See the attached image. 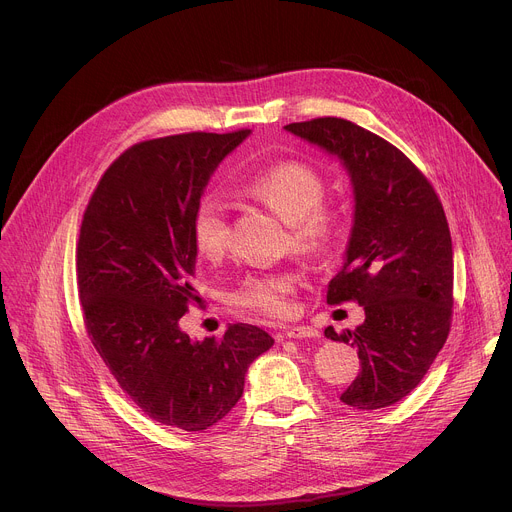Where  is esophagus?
Returning <instances> with one entry per match:
<instances>
[{
	"label": "esophagus",
	"mask_w": 512,
	"mask_h": 512,
	"mask_svg": "<svg viewBox=\"0 0 512 512\" xmlns=\"http://www.w3.org/2000/svg\"><path fill=\"white\" fill-rule=\"evenodd\" d=\"M320 332L314 326H291L285 328V338H318Z\"/></svg>",
	"instance_id": "obj_1"
}]
</instances>
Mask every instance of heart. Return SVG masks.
I'll list each match as a JSON object with an SVG mask.
<instances>
[{
  "label": "heart",
  "mask_w": 512,
  "mask_h": 512,
  "mask_svg": "<svg viewBox=\"0 0 512 512\" xmlns=\"http://www.w3.org/2000/svg\"><path fill=\"white\" fill-rule=\"evenodd\" d=\"M239 192L273 210L291 229V243L302 253L324 251L340 233V214L322 204L324 180L302 162H281L249 176ZM196 253L204 261L223 259L229 245V218L216 198H202L190 221ZM294 277L289 273L249 275L235 289L233 302L267 316H283L289 310Z\"/></svg>",
  "instance_id": "b5f03b06"
}]
</instances>
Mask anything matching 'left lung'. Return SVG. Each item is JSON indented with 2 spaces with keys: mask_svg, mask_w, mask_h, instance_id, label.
<instances>
[{
  "mask_svg": "<svg viewBox=\"0 0 512 512\" xmlns=\"http://www.w3.org/2000/svg\"><path fill=\"white\" fill-rule=\"evenodd\" d=\"M285 131L340 160L352 186V229L328 304L356 300L364 322L326 338L356 348L360 373L340 395L354 409L407 397L442 350L454 306V251L440 198L383 137L346 119L289 123Z\"/></svg>",
  "mask_w": 512,
  "mask_h": 512,
  "instance_id": "left-lung-1",
  "label": "left lung"
}]
</instances>
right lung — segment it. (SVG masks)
<instances>
[{"instance_id": "add662e5", "label": "right lung", "mask_w": 512, "mask_h": 512, "mask_svg": "<svg viewBox=\"0 0 512 512\" xmlns=\"http://www.w3.org/2000/svg\"><path fill=\"white\" fill-rule=\"evenodd\" d=\"M251 135L182 133L141 141L101 178L85 210L77 271L85 326L119 387L158 423L202 431L241 399L273 338L229 324L190 338L180 318L198 291L190 221L221 162Z\"/></svg>"}]
</instances>
